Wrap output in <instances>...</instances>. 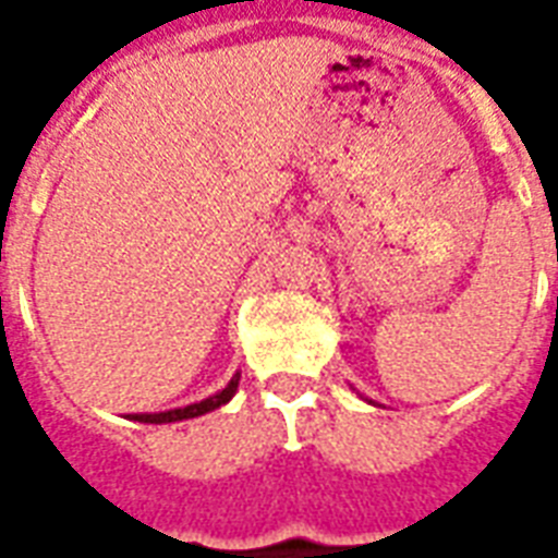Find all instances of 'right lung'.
I'll return each mask as SVG.
<instances>
[{"label":"right lung","mask_w":558,"mask_h":558,"mask_svg":"<svg viewBox=\"0 0 558 558\" xmlns=\"http://www.w3.org/2000/svg\"><path fill=\"white\" fill-rule=\"evenodd\" d=\"M238 383H241V374H234L229 379L223 391L211 393V397H205L199 403H191L184 405V409H170V412H141V414H129V421H137V423H179V421H191V417H199V414H208L226 405L229 400L234 397L238 391Z\"/></svg>","instance_id":"right-lung-1"}]
</instances>
